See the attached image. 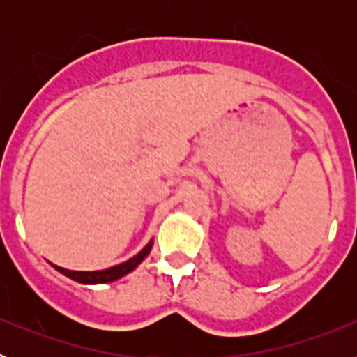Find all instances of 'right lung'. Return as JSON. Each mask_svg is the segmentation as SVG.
<instances>
[{
    "label": "right lung",
    "instance_id": "1",
    "mask_svg": "<svg viewBox=\"0 0 357 357\" xmlns=\"http://www.w3.org/2000/svg\"><path fill=\"white\" fill-rule=\"evenodd\" d=\"M151 245H153V241L148 243L146 247H144L139 254L134 255V257H132V259H128L127 263H121V264H118V266L107 268V270H100V272H71V270L55 266V264H53V266H55V270H59L61 273H64L66 277H69V279H73V280H77V282H82V284H103V282H112V280L119 279V277L127 275L128 272H132V270H134V268L137 266V264H139L148 254H150Z\"/></svg>",
    "mask_w": 357,
    "mask_h": 357
}]
</instances>
